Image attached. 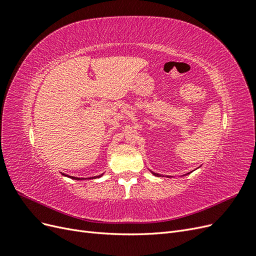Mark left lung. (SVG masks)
Segmentation results:
<instances>
[{
	"label": "left lung",
	"mask_w": 256,
	"mask_h": 256,
	"mask_svg": "<svg viewBox=\"0 0 256 256\" xmlns=\"http://www.w3.org/2000/svg\"><path fill=\"white\" fill-rule=\"evenodd\" d=\"M150 170V168H148ZM192 172V171H191ZM190 172V173H191ZM150 173L152 174V175H154V176H157V177H164V175H161V174H158V173H154V172H152V171H150ZM190 173H187V174H184V175H182V176H186V175H188V174H190ZM166 177H168V178H171V177H173V176H168V175H166Z\"/></svg>",
	"instance_id": "obj_1"
}]
</instances>
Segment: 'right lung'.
<instances>
[{
	"label": "right lung",
	"mask_w": 256,
	"mask_h": 256,
	"mask_svg": "<svg viewBox=\"0 0 256 256\" xmlns=\"http://www.w3.org/2000/svg\"><path fill=\"white\" fill-rule=\"evenodd\" d=\"M104 173H102V174H100V175H98V176H92V177H88V180H94V178H99V177H102V175H104ZM62 175L63 176H65V177H69V178H72V180H86V178H80V177H74V176H68V175H66V174H64V173H62Z\"/></svg>",
	"instance_id": "right-lung-1"
}]
</instances>
